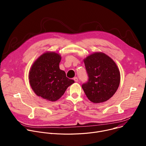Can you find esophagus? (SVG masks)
Instances as JSON below:
<instances>
[{
    "instance_id": "esophagus-1",
    "label": "esophagus",
    "mask_w": 146,
    "mask_h": 146,
    "mask_svg": "<svg viewBox=\"0 0 146 146\" xmlns=\"http://www.w3.org/2000/svg\"><path fill=\"white\" fill-rule=\"evenodd\" d=\"M73 80H74V81H76V82H78V78H77V77H74Z\"/></svg>"
}]
</instances>
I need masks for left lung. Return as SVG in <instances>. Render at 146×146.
Returning <instances> with one entry per match:
<instances>
[{"label":"left lung","mask_w":146,"mask_h":146,"mask_svg":"<svg viewBox=\"0 0 146 146\" xmlns=\"http://www.w3.org/2000/svg\"><path fill=\"white\" fill-rule=\"evenodd\" d=\"M84 62L89 78L82 88L87 97L94 103L108 100L120 83V72L115 62L105 53L95 52L84 58Z\"/></svg>","instance_id":"obj_1"}]
</instances>
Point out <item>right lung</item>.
<instances>
[{
	"instance_id": "add662e5",
	"label": "right lung",
	"mask_w": 146,
	"mask_h": 146,
	"mask_svg": "<svg viewBox=\"0 0 146 146\" xmlns=\"http://www.w3.org/2000/svg\"><path fill=\"white\" fill-rule=\"evenodd\" d=\"M60 60L59 54L47 51L41 55L30 69L28 77L32 90L46 100H57L74 82L59 69Z\"/></svg>"
}]
</instances>
